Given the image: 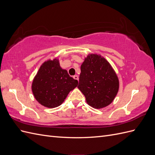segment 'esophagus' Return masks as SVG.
I'll return each mask as SVG.
<instances>
[{
	"label": "esophagus",
	"mask_w": 155,
	"mask_h": 155,
	"mask_svg": "<svg viewBox=\"0 0 155 155\" xmlns=\"http://www.w3.org/2000/svg\"><path fill=\"white\" fill-rule=\"evenodd\" d=\"M73 78H74V79H76V80H78V79H79L78 76H77V75H75V76H73Z\"/></svg>",
	"instance_id": "obj_1"
}]
</instances>
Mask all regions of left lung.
Returning <instances> with one entry per match:
<instances>
[{"label":"left lung","instance_id":"1","mask_svg":"<svg viewBox=\"0 0 155 155\" xmlns=\"http://www.w3.org/2000/svg\"><path fill=\"white\" fill-rule=\"evenodd\" d=\"M78 88L85 96L88 105L100 109L113 101L119 90V80L104 57L91 54L81 65Z\"/></svg>","mask_w":155,"mask_h":155}]
</instances>
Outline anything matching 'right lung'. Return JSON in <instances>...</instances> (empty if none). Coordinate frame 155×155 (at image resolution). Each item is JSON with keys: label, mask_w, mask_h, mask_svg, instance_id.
Segmentation results:
<instances>
[{"label": "right lung", "mask_w": 155, "mask_h": 155, "mask_svg": "<svg viewBox=\"0 0 155 155\" xmlns=\"http://www.w3.org/2000/svg\"><path fill=\"white\" fill-rule=\"evenodd\" d=\"M78 85L67 70L61 67L59 59H49L41 64L31 85L35 100L41 105L55 108L61 105L69 92Z\"/></svg>", "instance_id": "1"}]
</instances>
